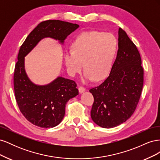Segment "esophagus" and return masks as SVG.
Here are the masks:
<instances>
[{"instance_id":"esophagus-1","label":"esophagus","mask_w":160,"mask_h":160,"mask_svg":"<svg viewBox=\"0 0 160 160\" xmlns=\"http://www.w3.org/2000/svg\"><path fill=\"white\" fill-rule=\"evenodd\" d=\"M86 91L85 88H83V87H79V93H83V92H85Z\"/></svg>"}]
</instances>
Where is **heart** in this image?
<instances>
[{
    "mask_svg": "<svg viewBox=\"0 0 160 160\" xmlns=\"http://www.w3.org/2000/svg\"><path fill=\"white\" fill-rule=\"evenodd\" d=\"M118 50V41L111 33L85 31L77 37L72 51H65L64 61L67 71L75 77L84 67L83 81L107 78Z\"/></svg>",
    "mask_w": 160,
    "mask_h": 160,
    "instance_id": "b5f03b06",
    "label": "heart"
}]
</instances>
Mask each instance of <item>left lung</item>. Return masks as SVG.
Returning a JSON list of instances; mask_svg holds the SVG:
<instances>
[{
	"label": "left lung",
	"instance_id": "1",
	"mask_svg": "<svg viewBox=\"0 0 160 160\" xmlns=\"http://www.w3.org/2000/svg\"><path fill=\"white\" fill-rule=\"evenodd\" d=\"M118 35L117 57L109 77L89 90L94 98L91 119L103 128L118 126L133 115L143 85V69L136 46L122 28H119Z\"/></svg>",
	"mask_w": 160,
	"mask_h": 160
}]
</instances>
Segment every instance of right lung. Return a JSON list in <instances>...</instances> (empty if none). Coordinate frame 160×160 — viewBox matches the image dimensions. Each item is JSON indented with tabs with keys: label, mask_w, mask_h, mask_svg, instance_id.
Here are the masks:
<instances>
[{
	"label": "right lung",
	"mask_w": 160,
	"mask_h": 160,
	"mask_svg": "<svg viewBox=\"0 0 160 160\" xmlns=\"http://www.w3.org/2000/svg\"><path fill=\"white\" fill-rule=\"evenodd\" d=\"M77 24L59 20L41 22L28 35L18 55L14 73V95L21 112L33 125L51 128L59 124L65 113V105L79 94L72 80L58 77L51 83L38 85L28 78L25 68L26 57L42 38L50 37L61 44L79 28Z\"/></svg>",
	"instance_id": "right-lung-1"
}]
</instances>
